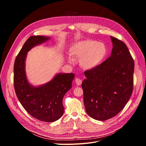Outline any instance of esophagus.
<instances>
[{"label": "esophagus", "instance_id": "34e87169", "mask_svg": "<svg viewBox=\"0 0 146 146\" xmlns=\"http://www.w3.org/2000/svg\"><path fill=\"white\" fill-rule=\"evenodd\" d=\"M75 82H76V84L77 86H80L81 84L82 81H81V79H80L78 78H76V80H75Z\"/></svg>", "mask_w": 146, "mask_h": 146}]
</instances>
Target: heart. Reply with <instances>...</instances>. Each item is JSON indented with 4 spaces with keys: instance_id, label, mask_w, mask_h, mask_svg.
Listing matches in <instances>:
<instances>
[{
    "instance_id": "b5f03b06",
    "label": "heart",
    "mask_w": 146,
    "mask_h": 146,
    "mask_svg": "<svg viewBox=\"0 0 146 146\" xmlns=\"http://www.w3.org/2000/svg\"><path fill=\"white\" fill-rule=\"evenodd\" d=\"M108 54L106 45L92 40L78 41L73 44L69 49L68 61L73 63L74 59H80L81 67L87 70H92L103 61Z\"/></svg>"
}]
</instances>
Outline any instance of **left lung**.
Listing matches in <instances>:
<instances>
[{"instance_id": "1", "label": "left lung", "mask_w": 146, "mask_h": 146, "mask_svg": "<svg viewBox=\"0 0 146 146\" xmlns=\"http://www.w3.org/2000/svg\"><path fill=\"white\" fill-rule=\"evenodd\" d=\"M109 56L96 68L86 71L82 82L84 103L91 118L105 121L119 113L133 91L134 60L123 41L111 36Z\"/></svg>"}]
</instances>
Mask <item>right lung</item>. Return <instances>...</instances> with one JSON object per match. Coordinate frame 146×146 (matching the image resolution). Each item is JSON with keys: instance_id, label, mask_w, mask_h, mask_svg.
<instances>
[{"instance_id": "add662e5", "label": "right lung", "mask_w": 146, "mask_h": 146, "mask_svg": "<svg viewBox=\"0 0 146 146\" xmlns=\"http://www.w3.org/2000/svg\"><path fill=\"white\" fill-rule=\"evenodd\" d=\"M50 39L48 36L29 37L17 56L14 66V84L18 99L33 117L47 122L55 121L63 115L62 100L71 89L75 76L74 73H59L44 84L34 86L29 82L25 70L27 54Z\"/></svg>"}]
</instances>
